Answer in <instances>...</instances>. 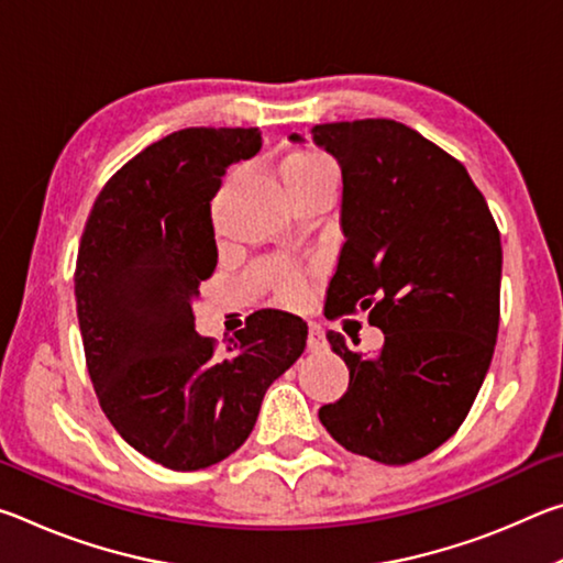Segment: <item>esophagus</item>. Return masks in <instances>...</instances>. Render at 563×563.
Masks as SVG:
<instances>
[{"instance_id": "1", "label": "esophagus", "mask_w": 563, "mask_h": 563, "mask_svg": "<svg viewBox=\"0 0 563 563\" xmlns=\"http://www.w3.org/2000/svg\"><path fill=\"white\" fill-rule=\"evenodd\" d=\"M328 347L325 335H322V330L318 325H312L310 322V330H308V350L310 352H322Z\"/></svg>"}]
</instances>
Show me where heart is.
<instances>
[{
	"label": "heart",
	"mask_w": 563,
	"mask_h": 563,
	"mask_svg": "<svg viewBox=\"0 0 563 563\" xmlns=\"http://www.w3.org/2000/svg\"><path fill=\"white\" fill-rule=\"evenodd\" d=\"M280 178L288 190L290 201H295L305 190L316 188L320 184H338L335 168L330 166L328 158L320 154H310V151H298V154H290L280 161ZM302 290L300 275H288L283 280V298H298Z\"/></svg>",
	"instance_id": "1"
}]
</instances>
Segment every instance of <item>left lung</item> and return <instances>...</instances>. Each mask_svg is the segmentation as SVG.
<instances>
[{"instance_id":"obj_1","label":"left lung","mask_w":563,"mask_h":563,"mask_svg":"<svg viewBox=\"0 0 563 563\" xmlns=\"http://www.w3.org/2000/svg\"><path fill=\"white\" fill-rule=\"evenodd\" d=\"M312 141L342 170L345 245L330 316L369 310L385 335L362 355L328 332L350 385L320 407V422L350 452L415 462L460 430L487 377L499 330L497 223L460 161L405 123H320Z\"/></svg>"}]
</instances>
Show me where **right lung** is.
<instances>
[{
    "label": "right lung",
    "mask_w": 563,
    "mask_h": 563,
    "mask_svg": "<svg viewBox=\"0 0 563 563\" xmlns=\"http://www.w3.org/2000/svg\"><path fill=\"white\" fill-rule=\"evenodd\" d=\"M261 146L258 129L168 133L111 176L81 235L76 316L99 405L133 450L176 472L233 454L308 340L280 310L255 312L223 350L194 325L218 263L211 201Z\"/></svg>",
    "instance_id": "add662e5"
}]
</instances>
